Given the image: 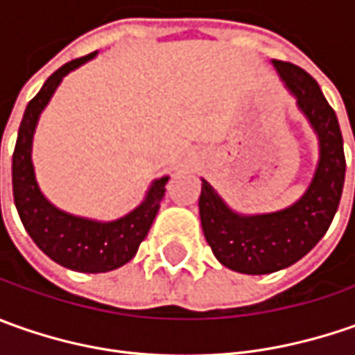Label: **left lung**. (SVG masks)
I'll list each match as a JSON object with an SVG mask.
<instances>
[{"instance_id":"obj_1","label":"left lung","mask_w":355,"mask_h":355,"mask_svg":"<svg viewBox=\"0 0 355 355\" xmlns=\"http://www.w3.org/2000/svg\"><path fill=\"white\" fill-rule=\"evenodd\" d=\"M272 64L318 134L320 162L306 193L293 207L266 215L245 217L231 211L211 185L201 180L199 215L205 241L221 265L245 275L286 268L314 249L338 211L346 178L342 130L318 83L293 62Z\"/></svg>"}]
</instances>
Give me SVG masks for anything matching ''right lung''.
<instances>
[{
  "label": "right lung",
  "mask_w": 355,
  "mask_h": 355,
  "mask_svg": "<svg viewBox=\"0 0 355 355\" xmlns=\"http://www.w3.org/2000/svg\"><path fill=\"white\" fill-rule=\"evenodd\" d=\"M94 55L96 53H90L87 57L62 64L29 101L21 120L11 162L13 201L25 231L49 259L78 272H108L128 263L148 235L152 221L156 219L159 201L166 191L164 185L168 182V178L156 180L142 205H138L126 217L110 223H98L69 215L51 205L39 191L31 164V142L39 114L47 106L62 76L92 59Z\"/></svg>",
  "instance_id": "1"
}]
</instances>
